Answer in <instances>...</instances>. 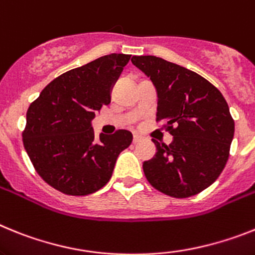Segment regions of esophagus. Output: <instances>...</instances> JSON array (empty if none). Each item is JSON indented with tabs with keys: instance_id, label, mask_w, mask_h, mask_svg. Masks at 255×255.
<instances>
[{
	"instance_id": "obj_1",
	"label": "esophagus",
	"mask_w": 255,
	"mask_h": 255,
	"mask_svg": "<svg viewBox=\"0 0 255 255\" xmlns=\"http://www.w3.org/2000/svg\"><path fill=\"white\" fill-rule=\"evenodd\" d=\"M140 141H141V137L138 136V134H133V143L140 142Z\"/></svg>"
}]
</instances>
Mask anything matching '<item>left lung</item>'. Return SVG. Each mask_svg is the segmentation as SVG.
I'll return each mask as SVG.
<instances>
[{"label": "left lung", "mask_w": 255, "mask_h": 255, "mask_svg": "<svg viewBox=\"0 0 255 255\" xmlns=\"http://www.w3.org/2000/svg\"><path fill=\"white\" fill-rule=\"evenodd\" d=\"M158 92L156 122L173 141L159 143L142 165L150 185L172 198H189L209 187L230 156L235 122L220 90L198 73L156 56H133Z\"/></svg>", "instance_id": "left-lung-1"}]
</instances>
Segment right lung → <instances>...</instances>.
Instances as JSON below:
<instances>
[{
	"label": "right lung",
	"instance_id": "right-lung-1",
	"mask_svg": "<svg viewBox=\"0 0 255 255\" xmlns=\"http://www.w3.org/2000/svg\"><path fill=\"white\" fill-rule=\"evenodd\" d=\"M130 55L101 56L50 82L26 112L23 143L42 180L73 196L109 182L118 155L132 133L118 129L96 137L91 121L110 104V91Z\"/></svg>",
	"mask_w": 255,
	"mask_h": 255
}]
</instances>
